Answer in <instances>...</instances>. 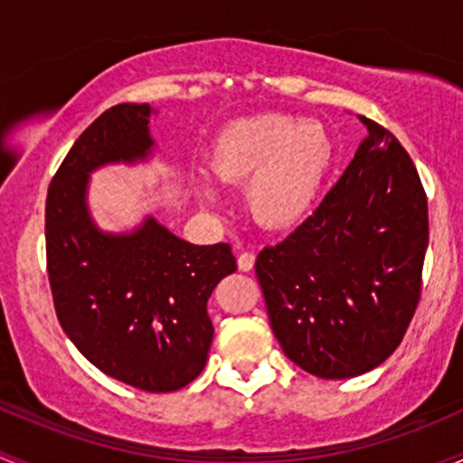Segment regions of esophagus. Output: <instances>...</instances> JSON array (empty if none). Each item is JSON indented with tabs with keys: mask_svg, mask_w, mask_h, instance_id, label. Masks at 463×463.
Masks as SVG:
<instances>
[{
	"mask_svg": "<svg viewBox=\"0 0 463 463\" xmlns=\"http://www.w3.org/2000/svg\"><path fill=\"white\" fill-rule=\"evenodd\" d=\"M254 263H256V256L251 254V251H242V254H238V269L241 271H251L254 269Z\"/></svg>",
	"mask_w": 463,
	"mask_h": 463,
	"instance_id": "34e87169",
	"label": "esophagus"
}]
</instances>
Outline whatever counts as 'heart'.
Masks as SVG:
<instances>
[{"label": "heart", "mask_w": 463, "mask_h": 463, "mask_svg": "<svg viewBox=\"0 0 463 463\" xmlns=\"http://www.w3.org/2000/svg\"><path fill=\"white\" fill-rule=\"evenodd\" d=\"M335 162V140L318 120L283 113L245 118L213 140L209 166L218 183L242 187L251 218L265 230H292L312 212ZM200 203L218 204L221 194L198 183Z\"/></svg>", "instance_id": "obj_1"}]
</instances>
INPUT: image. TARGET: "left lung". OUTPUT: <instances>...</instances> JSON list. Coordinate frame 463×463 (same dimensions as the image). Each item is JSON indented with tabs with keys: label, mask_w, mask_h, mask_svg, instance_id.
<instances>
[{
	"label": "left lung",
	"mask_w": 463,
	"mask_h": 463,
	"mask_svg": "<svg viewBox=\"0 0 463 463\" xmlns=\"http://www.w3.org/2000/svg\"><path fill=\"white\" fill-rule=\"evenodd\" d=\"M368 136L317 212L256 259L269 326L285 356L318 379L383 364L421 294L428 200L397 137Z\"/></svg>",
	"instance_id": "left-lung-1"
}]
</instances>
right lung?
I'll return each instance as SVG.
<instances>
[{
	"label": "right lung",
	"instance_id": "1",
	"mask_svg": "<svg viewBox=\"0 0 463 463\" xmlns=\"http://www.w3.org/2000/svg\"><path fill=\"white\" fill-rule=\"evenodd\" d=\"M149 104L104 111L71 146L46 198V263L61 330L104 374L145 392H174L207 364V301L236 271L227 242L194 245L145 216L104 232L89 209L90 174L154 156Z\"/></svg>",
	"mask_w": 463,
	"mask_h": 463
}]
</instances>
